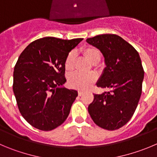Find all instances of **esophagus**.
Returning a JSON list of instances; mask_svg holds the SVG:
<instances>
[{"label":"esophagus","mask_w":157,"mask_h":157,"mask_svg":"<svg viewBox=\"0 0 157 157\" xmlns=\"http://www.w3.org/2000/svg\"><path fill=\"white\" fill-rule=\"evenodd\" d=\"M83 94V91H81V90H78V95H79V96H81Z\"/></svg>","instance_id":"1"}]
</instances>
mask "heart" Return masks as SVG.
<instances>
[{"label":"heart","instance_id":"1","mask_svg":"<svg viewBox=\"0 0 157 157\" xmlns=\"http://www.w3.org/2000/svg\"><path fill=\"white\" fill-rule=\"evenodd\" d=\"M81 52L85 58L92 64H98L101 59V53L97 47L92 45H86L81 49ZM75 53L70 52L67 54L64 61V68L67 72H71L74 68ZM97 80V77L93 74H75L68 78V85L71 88L85 90L91 87Z\"/></svg>","mask_w":157,"mask_h":157}]
</instances>
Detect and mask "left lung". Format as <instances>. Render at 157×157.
Returning a JSON list of instances; mask_svg holds the SVG:
<instances>
[{
    "instance_id": "obj_1",
    "label": "left lung",
    "mask_w": 157,
    "mask_h": 157,
    "mask_svg": "<svg viewBox=\"0 0 157 157\" xmlns=\"http://www.w3.org/2000/svg\"><path fill=\"white\" fill-rule=\"evenodd\" d=\"M105 57V67L97 87L109 89L94 94L88 112L97 125L106 130L118 129L132 118L142 94L144 70L141 59L131 44L115 34L87 39Z\"/></svg>"
}]
</instances>
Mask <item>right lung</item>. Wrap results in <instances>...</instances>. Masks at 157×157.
I'll list each match as a JSON object with an SVG mask.
<instances>
[{
    "mask_svg": "<svg viewBox=\"0 0 157 157\" xmlns=\"http://www.w3.org/2000/svg\"><path fill=\"white\" fill-rule=\"evenodd\" d=\"M82 38L45 37L31 42L15 64L13 91L19 112L35 128L51 131L68 117L78 94L63 87L64 61Z\"/></svg>",
    "mask_w": 157,
    "mask_h": 157,
    "instance_id": "1",
    "label": "right lung"
}]
</instances>
